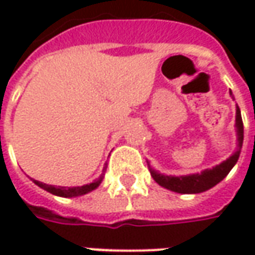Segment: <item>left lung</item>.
Instances as JSON below:
<instances>
[{"mask_svg": "<svg viewBox=\"0 0 255 255\" xmlns=\"http://www.w3.org/2000/svg\"><path fill=\"white\" fill-rule=\"evenodd\" d=\"M236 128H237V142H239V149L237 152L223 162L219 166L213 167L210 170L201 171L200 174H190V176H180V177H173V176H164L157 171L150 170L153 179L157 184L162 187H166L171 191L181 193V194H193V193H201L211 189L217 183H220L233 169V166L239 160L240 156L241 146H243V139H244V128H243V119H241L240 108L237 106L236 111Z\"/></svg>", "mask_w": 255, "mask_h": 255, "instance_id": "8db88e82", "label": "left lung"}]
</instances>
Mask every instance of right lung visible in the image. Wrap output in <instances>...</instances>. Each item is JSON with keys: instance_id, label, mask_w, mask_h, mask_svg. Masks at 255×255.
Masks as SVG:
<instances>
[{"instance_id": "add662e5", "label": "right lung", "mask_w": 255, "mask_h": 255, "mask_svg": "<svg viewBox=\"0 0 255 255\" xmlns=\"http://www.w3.org/2000/svg\"><path fill=\"white\" fill-rule=\"evenodd\" d=\"M103 179V174L98 179V180H95L91 184H85V186H81V187H55V186H51V184H45L42 181H38L34 180V183L36 186H39L41 189H44V190L49 191V193H52L55 196H61V197H76V196H82V194H86V193H89V191L95 190L99 184H101V181Z\"/></svg>"}]
</instances>
